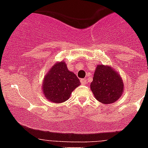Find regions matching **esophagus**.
Here are the masks:
<instances>
[{"instance_id":"obj_1","label":"esophagus","mask_w":148,"mask_h":148,"mask_svg":"<svg viewBox=\"0 0 148 148\" xmlns=\"http://www.w3.org/2000/svg\"><path fill=\"white\" fill-rule=\"evenodd\" d=\"M80 83H81L82 84H86V79H81L80 80Z\"/></svg>"}]
</instances>
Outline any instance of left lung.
<instances>
[{"mask_svg":"<svg viewBox=\"0 0 148 148\" xmlns=\"http://www.w3.org/2000/svg\"><path fill=\"white\" fill-rule=\"evenodd\" d=\"M123 87L122 79L116 71L107 65H98L90 84L98 101L104 104L115 102L122 95Z\"/></svg>","mask_w":148,"mask_h":148,"instance_id":"1","label":"left lung"}]
</instances>
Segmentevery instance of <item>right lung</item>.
<instances>
[{
    "mask_svg": "<svg viewBox=\"0 0 148 148\" xmlns=\"http://www.w3.org/2000/svg\"><path fill=\"white\" fill-rule=\"evenodd\" d=\"M80 84L74 73L69 71L64 62L56 63L44 77L43 94L49 101L62 103L67 101L71 92Z\"/></svg>",
    "mask_w": 148,
    "mask_h": 148,
    "instance_id": "right-lung-1",
    "label": "right lung"
}]
</instances>
